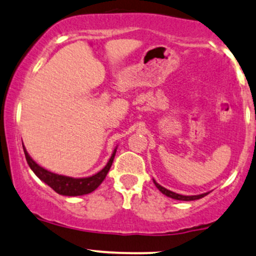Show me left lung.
Returning a JSON list of instances; mask_svg holds the SVG:
<instances>
[{
	"label": "left lung",
	"mask_w": 256,
	"mask_h": 256,
	"mask_svg": "<svg viewBox=\"0 0 256 256\" xmlns=\"http://www.w3.org/2000/svg\"><path fill=\"white\" fill-rule=\"evenodd\" d=\"M154 184H155V186L158 187V190L161 193H163L164 196H169V198L172 199H175V200H182V202H190V200H196V199H200L202 198V196H208L210 192H206V193H202V194H196V196H182V194H178V193H175V192H172V190H169L167 188H164V187L161 186V184H158L156 182L155 180L152 178Z\"/></svg>",
	"instance_id": "left-lung-1"
}]
</instances>
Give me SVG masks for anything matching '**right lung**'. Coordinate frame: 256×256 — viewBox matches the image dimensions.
Returning a JSON list of instances; mask_svg holds the SVG:
<instances>
[{
  "label": "right lung",
  "instance_id": "obj_1",
  "mask_svg": "<svg viewBox=\"0 0 256 256\" xmlns=\"http://www.w3.org/2000/svg\"><path fill=\"white\" fill-rule=\"evenodd\" d=\"M22 148L24 156H26V161L28 163L30 168L32 169L33 173H34L42 182H45L48 186H50L54 192L58 193V194L68 196H78L92 193L100 186L101 182L104 180V178H106L107 173H108L110 166H112L113 160H114L116 152V148L118 146H116V149L113 150L112 156L110 158L107 164L104 166L100 172H98L96 174L90 175V176L87 178H72L66 176V175L52 173V172L42 168V166H39L34 160L30 158L24 146H22Z\"/></svg>",
  "mask_w": 256,
  "mask_h": 256
}]
</instances>
